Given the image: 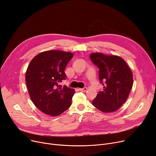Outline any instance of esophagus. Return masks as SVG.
<instances>
[{
    "label": "esophagus",
    "instance_id": "34e87169",
    "mask_svg": "<svg viewBox=\"0 0 156 156\" xmlns=\"http://www.w3.org/2000/svg\"><path fill=\"white\" fill-rule=\"evenodd\" d=\"M87 87H84V88H80L79 90L80 91H82V92H86V91L87 90Z\"/></svg>",
    "mask_w": 156,
    "mask_h": 156
}]
</instances>
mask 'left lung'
<instances>
[{
	"mask_svg": "<svg viewBox=\"0 0 156 156\" xmlns=\"http://www.w3.org/2000/svg\"><path fill=\"white\" fill-rule=\"evenodd\" d=\"M90 59L99 68V80L104 86L93 99V105L104 113L115 112L129 96L133 82L132 71L118 56L93 53Z\"/></svg>",
	"mask_w": 156,
	"mask_h": 156,
	"instance_id": "8db88e82",
	"label": "left lung"
}]
</instances>
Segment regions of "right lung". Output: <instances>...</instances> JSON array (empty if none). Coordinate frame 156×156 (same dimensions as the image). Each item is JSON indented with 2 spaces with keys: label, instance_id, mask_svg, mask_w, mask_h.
Returning <instances> with one entry per match:
<instances>
[{
  "label": "right lung",
  "instance_id": "obj_1",
  "mask_svg": "<svg viewBox=\"0 0 156 156\" xmlns=\"http://www.w3.org/2000/svg\"><path fill=\"white\" fill-rule=\"evenodd\" d=\"M73 56L70 52L46 51L35 56L27 67V90L33 103L43 113L56 116L70 106L75 90L59 83L66 80L64 70Z\"/></svg>",
  "mask_w": 156,
  "mask_h": 156
}]
</instances>
